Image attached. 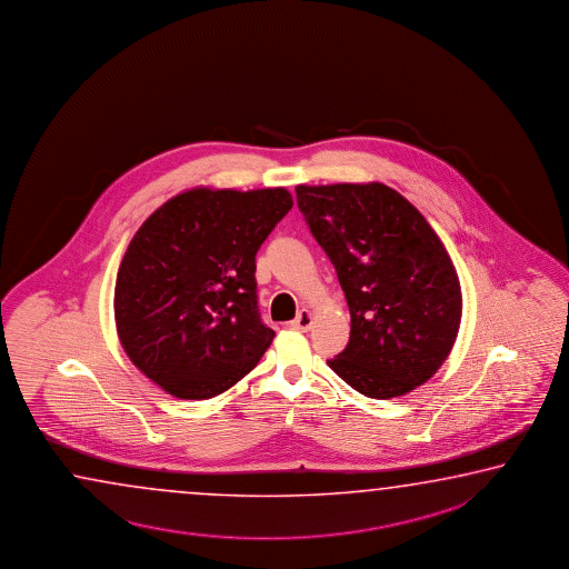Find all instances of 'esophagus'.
Listing matches in <instances>:
<instances>
[{
	"label": "esophagus",
	"mask_w": 569,
	"mask_h": 569,
	"mask_svg": "<svg viewBox=\"0 0 569 569\" xmlns=\"http://www.w3.org/2000/svg\"><path fill=\"white\" fill-rule=\"evenodd\" d=\"M312 322H315V317H312V312L309 309L300 310L297 318L290 322V327L297 328V330H302V332H307L312 327Z\"/></svg>",
	"instance_id": "34e87169"
}]
</instances>
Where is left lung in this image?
<instances>
[{
  "label": "left lung",
  "mask_w": 569,
  "mask_h": 569,
  "mask_svg": "<svg viewBox=\"0 0 569 569\" xmlns=\"http://www.w3.org/2000/svg\"><path fill=\"white\" fill-rule=\"evenodd\" d=\"M297 202L350 309V340L328 367L376 400L428 382L452 352L462 289L422 212L382 183L297 184Z\"/></svg>",
  "instance_id": "left-lung-1"
}]
</instances>
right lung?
I'll return each instance as SVG.
<instances>
[{
  "label": "right lung",
  "instance_id": "obj_1",
  "mask_svg": "<svg viewBox=\"0 0 569 569\" xmlns=\"http://www.w3.org/2000/svg\"><path fill=\"white\" fill-rule=\"evenodd\" d=\"M290 207L284 187H193L133 234L117 272V337L167 395L207 400L259 365L274 330L260 322L254 254Z\"/></svg>",
  "mask_w": 569,
  "mask_h": 569
}]
</instances>
